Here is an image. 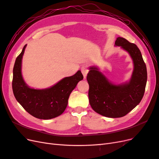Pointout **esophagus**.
Returning a JSON list of instances; mask_svg holds the SVG:
<instances>
[{"label": "esophagus", "mask_w": 159, "mask_h": 159, "mask_svg": "<svg viewBox=\"0 0 159 159\" xmlns=\"http://www.w3.org/2000/svg\"><path fill=\"white\" fill-rule=\"evenodd\" d=\"M81 73H82V74H83V75L84 77V78L85 79L86 78V76H87V75L88 74V71H89L88 69L86 68L85 66H83L82 68H81Z\"/></svg>", "instance_id": "esophagus-1"}]
</instances>
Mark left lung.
<instances>
[{"mask_svg":"<svg viewBox=\"0 0 159 159\" xmlns=\"http://www.w3.org/2000/svg\"><path fill=\"white\" fill-rule=\"evenodd\" d=\"M115 46L127 52L133 60L130 80L114 84L94 66L89 67L87 76L91 107L96 113L110 118L123 117L135 107L143 97L147 81V67L139 48L121 37L117 38Z\"/></svg>","mask_w":159,"mask_h":159,"instance_id":"left-lung-1","label":"left lung"}]
</instances>
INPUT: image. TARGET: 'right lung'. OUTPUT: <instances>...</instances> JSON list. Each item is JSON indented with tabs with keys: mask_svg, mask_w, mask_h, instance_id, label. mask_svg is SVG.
<instances>
[{
	"mask_svg": "<svg viewBox=\"0 0 159 159\" xmlns=\"http://www.w3.org/2000/svg\"><path fill=\"white\" fill-rule=\"evenodd\" d=\"M26 47V44L16 57L14 66L12 90L14 97L34 117L40 119L55 118L64 113L70 93L84 76L78 70L74 75L66 77L50 88L42 89L30 88L22 75V60Z\"/></svg>",
	"mask_w": 159,
	"mask_h": 159,
	"instance_id": "1",
	"label": "right lung"
}]
</instances>
